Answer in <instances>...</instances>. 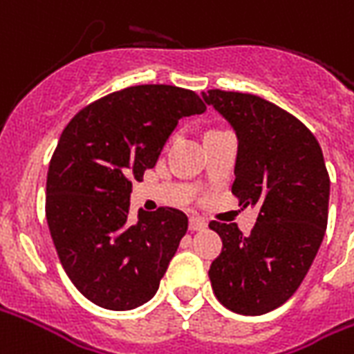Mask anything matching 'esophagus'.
Wrapping results in <instances>:
<instances>
[{
  "instance_id": "1",
  "label": "esophagus",
  "mask_w": 354,
  "mask_h": 354,
  "mask_svg": "<svg viewBox=\"0 0 354 354\" xmlns=\"http://www.w3.org/2000/svg\"><path fill=\"white\" fill-rule=\"evenodd\" d=\"M206 228V221L201 219V217H191L189 219V230L196 232V230H204Z\"/></svg>"
}]
</instances>
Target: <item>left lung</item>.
<instances>
[{
  "instance_id": "1",
  "label": "left lung",
  "mask_w": 354,
  "mask_h": 354,
  "mask_svg": "<svg viewBox=\"0 0 354 354\" xmlns=\"http://www.w3.org/2000/svg\"><path fill=\"white\" fill-rule=\"evenodd\" d=\"M204 100L239 139L232 193L258 206L249 236L212 221L223 239L209 266L215 297L232 312L260 315L284 304L301 286L325 236L328 178L314 133L291 113L256 94L212 88Z\"/></svg>"
}]
</instances>
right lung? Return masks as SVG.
<instances>
[{
	"instance_id": "1",
	"label": "right lung",
	"mask_w": 354,
	"mask_h": 354,
	"mask_svg": "<svg viewBox=\"0 0 354 354\" xmlns=\"http://www.w3.org/2000/svg\"><path fill=\"white\" fill-rule=\"evenodd\" d=\"M206 104L174 85H135L85 105L66 124L46 180V219L61 266L88 301L131 310L150 301L185 213L159 207L131 219V180L152 169L180 118Z\"/></svg>"
}]
</instances>
